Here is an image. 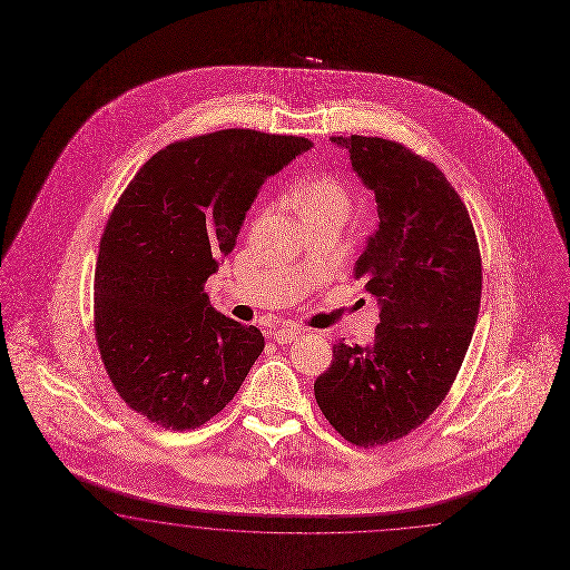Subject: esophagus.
I'll return each instance as SVG.
<instances>
[{
    "mask_svg": "<svg viewBox=\"0 0 570 570\" xmlns=\"http://www.w3.org/2000/svg\"><path fill=\"white\" fill-rule=\"evenodd\" d=\"M301 332H303V330L296 327V325L277 327L276 332H274V340H276L277 344H288V342H293L294 338H298Z\"/></svg>",
    "mask_w": 570,
    "mask_h": 570,
    "instance_id": "1",
    "label": "esophagus"
}]
</instances>
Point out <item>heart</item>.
<instances>
[{
  "label": "heart",
  "mask_w": 570,
  "mask_h": 570,
  "mask_svg": "<svg viewBox=\"0 0 570 570\" xmlns=\"http://www.w3.org/2000/svg\"><path fill=\"white\" fill-rule=\"evenodd\" d=\"M288 205L303 224L311 219L344 222L351 214V193L332 174H308L291 188Z\"/></svg>",
  "instance_id": "obj_1"
}]
</instances>
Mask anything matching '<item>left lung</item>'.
Listing matches in <instances>:
<instances>
[{
  "label": "left lung",
  "instance_id": "left-lung-1",
  "mask_svg": "<svg viewBox=\"0 0 570 570\" xmlns=\"http://www.w3.org/2000/svg\"><path fill=\"white\" fill-rule=\"evenodd\" d=\"M332 140L375 193L380 226L354 277L382 313L367 346L334 344L313 390L344 440L382 446L425 423L454 384L478 324L481 253L464 203L430 159L380 137Z\"/></svg>",
  "mask_w": 570,
  "mask_h": 570
}]
</instances>
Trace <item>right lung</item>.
<instances>
[{
  "label": "right lung",
  "instance_id": "obj_1",
  "mask_svg": "<svg viewBox=\"0 0 570 570\" xmlns=\"http://www.w3.org/2000/svg\"><path fill=\"white\" fill-rule=\"evenodd\" d=\"M313 142L226 128L169 142L126 186L99 243L95 338L122 401L155 425L197 430L234 399L265 340L203 291L259 186Z\"/></svg>",
  "mask_w": 570,
  "mask_h": 570
}]
</instances>
